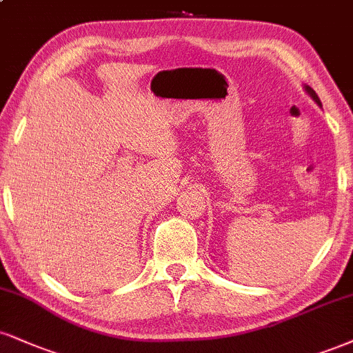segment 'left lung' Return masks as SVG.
<instances>
[{"instance_id":"1","label":"left lung","mask_w":353,"mask_h":353,"mask_svg":"<svg viewBox=\"0 0 353 353\" xmlns=\"http://www.w3.org/2000/svg\"><path fill=\"white\" fill-rule=\"evenodd\" d=\"M304 90H305V93H307V95H309V97H311V99H312L314 101H316V103H317V107H322V103H321L319 97H317V93H316V92H314V90H312V88H311V87H309V85H304Z\"/></svg>"}]
</instances>
